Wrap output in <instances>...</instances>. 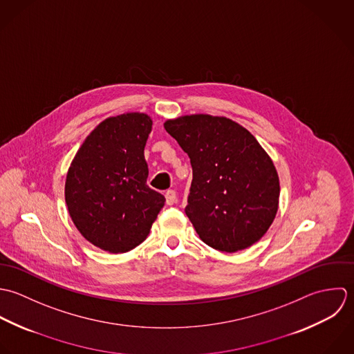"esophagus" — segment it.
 <instances>
[{"mask_svg":"<svg viewBox=\"0 0 354 354\" xmlns=\"http://www.w3.org/2000/svg\"><path fill=\"white\" fill-rule=\"evenodd\" d=\"M165 203L168 205H174L176 203V193L174 190H168L165 193Z\"/></svg>","mask_w":354,"mask_h":354,"instance_id":"1","label":"esophagus"}]
</instances>
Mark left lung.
<instances>
[{"label":"left lung","mask_w":354,"mask_h":354,"mask_svg":"<svg viewBox=\"0 0 354 354\" xmlns=\"http://www.w3.org/2000/svg\"><path fill=\"white\" fill-rule=\"evenodd\" d=\"M189 154L193 180L185 212L213 249L243 250L268 231L279 207V176L257 140L221 116L189 115L164 123Z\"/></svg>","instance_id":"1"}]
</instances>
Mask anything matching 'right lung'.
I'll return each instance as SVG.
<instances>
[{
	"label": "right lung",
	"instance_id": "obj_1",
	"mask_svg": "<svg viewBox=\"0 0 354 354\" xmlns=\"http://www.w3.org/2000/svg\"><path fill=\"white\" fill-rule=\"evenodd\" d=\"M151 119L138 112L101 122L82 143L66 180L73 224L94 246L126 253L142 243L164 207L162 194L146 185L143 149Z\"/></svg>",
	"mask_w": 354,
	"mask_h": 354
}]
</instances>
